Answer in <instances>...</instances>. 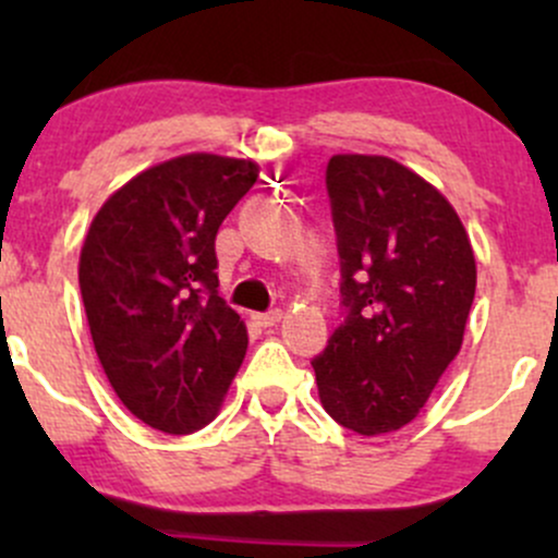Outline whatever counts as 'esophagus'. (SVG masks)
Wrapping results in <instances>:
<instances>
[{
    "label": "esophagus",
    "mask_w": 558,
    "mask_h": 558,
    "mask_svg": "<svg viewBox=\"0 0 558 558\" xmlns=\"http://www.w3.org/2000/svg\"><path fill=\"white\" fill-rule=\"evenodd\" d=\"M252 319L259 325V328H272V325H278L280 319H283V312H280V310L257 312V315H252Z\"/></svg>",
    "instance_id": "1"
}]
</instances>
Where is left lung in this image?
Here are the masks:
<instances>
[{
    "mask_svg": "<svg viewBox=\"0 0 558 558\" xmlns=\"http://www.w3.org/2000/svg\"><path fill=\"white\" fill-rule=\"evenodd\" d=\"M328 194L349 315L312 362L319 401L349 430L396 433L462 349L475 252L451 202L390 157L332 155Z\"/></svg>",
    "mask_w": 558,
    "mask_h": 558,
    "instance_id": "obj_1",
    "label": "left lung"
}]
</instances>
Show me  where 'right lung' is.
I'll use <instances>...</instances> for the list:
<instances>
[{
	"label": "right lung",
	"mask_w": 558,
	"mask_h": 558,
	"mask_svg": "<svg viewBox=\"0 0 558 558\" xmlns=\"http://www.w3.org/2000/svg\"><path fill=\"white\" fill-rule=\"evenodd\" d=\"M259 165L194 151L141 170L94 215L78 283L107 380L155 430L189 435L220 414L246 325L217 296L215 235Z\"/></svg>",
	"instance_id": "right-lung-1"
}]
</instances>
